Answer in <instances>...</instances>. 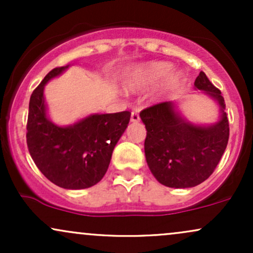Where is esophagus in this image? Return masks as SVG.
<instances>
[{
    "label": "esophagus",
    "mask_w": 253,
    "mask_h": 253,
    "mask_svg": "<svg viewBox=\"0 0 253 253\" xmlns=\"http://www.w3.org/2000/svg\"><path fill=\"white\" fill-rule=\"evenodd\" d=\"M130 121L132 123H139L140 121V117H139L138 112H132V114H130Z\"/></svg>",
    "instance_id": "34e87169"
}]
</instances>
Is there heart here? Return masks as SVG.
<instances>
[{
	"instance_id": "1",
	"label": "heart",
	"mask_w": 253,
	"mask_h": 253,
	"mask_svg": "<svg viewBox=\"0 0 253 253\" xmlns=\"http://www.w3.org/2000/svg\"><path fill=\"white\" fill-rule=\"evenodd\" d=\"M172 70V64L169 62H151L139 66L130 71L124 80V88L127 91L136 92L144 90L153 84L161 82ZM182 74L179 71L173 72L168 78L169 85H176L181 81Z\"/></svg>"
}]
</instances>
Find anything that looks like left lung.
<instances>
[{"instance_id":"obj_1","label":"left lung","mask_w":253,"mask_h":253,"mask_svg":"<svg viewBox=\"0 0 253 253\" xmlns=\"http://www.w3.org/2000/svg\"><path fill=\"white\" fill-rule=\"evenodd\" d=\"M194 85L219 106L220 118L215 124L190 123L171 101L140 113L147 130L144 144L147 165L157 181L170 188H193L206 181L228 143V119L221 91L202 71Z\"/></svg>"}]
</instances>
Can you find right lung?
Masks as SVG:
<instances>
[{
	"instance_id": "obj_1",
	"label": "right lung",
	"mask_w": 253,
	"mask_h": 253,
	"mask_svg": "<svg viewBox=\"0 0 253 253\" xmlns=\"http://www.w3.org/2000/svg\"><path fill=\"white\" fill-rule=\"evenodd\" d=\"M70 65L48 72L31 95L27 146L42 173L64 189H85L103 178L115 145L128 126L130 113L90 114L69 126L50 120L43 97L46 83Z\"/></svg>"
}]
</instances>
